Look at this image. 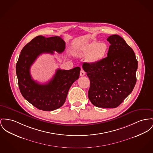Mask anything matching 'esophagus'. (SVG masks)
<instances>
[{"label":"esophagus","instance_id":"1","mask_svg":"<svg viewBox=\"0 0 153 153\" xmlns=\"http://www.w3.org/2000/svg\"><path fill=\"white\" fill-rule=\"evenodd\" d=\"M85 75V72L83 70H81V72H80V76H83Z\"/></svg>","mask_w":153,"mask_h":153}]
</instances>
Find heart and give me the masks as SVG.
Returning <instances> with one entry per match:
<instances>
[{"label": "heart", "instance_id": "1", "mask_svg": "<svg viewBox=\"0 0 153 153\" xmlns=\"http://www.w3.org/2000/svg\"><path fill=\"white\" fill-rule=\"evenodd\" d=\"M109 51L108 45L105 42H93L83 46L78 52L80 57H86L91 63H97L104 59Z\"/></svg>", "mask_w": 153, "mask_h": 153}]
</instances>
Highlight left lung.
Returning <instances> with one entry per match:
<instances>
[{
	"label": "left lung",
	"instance_id": "obj_1",
	"mask_svg": "<svg viewBox=\"0 0 153 153\" xmlns=\"http://www.w3.org/2000/svg\"><path fill=\"white\" fill-rule=\"evenodd\" d=\"M107 57L97 63L84 62L90 79L88 97L102 108H116L132 92L136 82L138 62L132 49L118 35L107 38Z\"/></svg>",
	"mask_w": 153,
	"mask_h": 153
}]
</instances>
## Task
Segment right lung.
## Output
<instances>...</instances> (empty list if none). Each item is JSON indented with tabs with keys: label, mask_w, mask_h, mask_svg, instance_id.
I'll use <instances>...</instances> for the list:
<instances>
[{
	"label": "right lung",
	"mask_w": 153,
	"mask_h": 153,
	"mask_svg": "<svg viewBox=\"0 0 153 153\" xmlns=\"http://www.w3.org/2000/svg\"><path fill=\"white\" fill-rule=\"evenodd\" d=\"M65 43L60 36L45 38L38 36L22 49L16 64V74L22 96L32 105L43 111L55 110L64 104L68 91L79 76V67L64 70L58 69L51 80L40 84L32 79L30 68L42 53H61L65 50Z\"/></svg>",
	"instance_id": "obj_1"
}]
</instances>
